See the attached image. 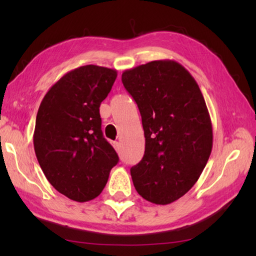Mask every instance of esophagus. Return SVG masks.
<instances>
[{"mask_svg": "<svg viewBox=\"0 0 256 256\" xmlns=\"http://www.w3.org/2000/svg\"><path fill=\"white\" fill-rule=\"evenodd\" d=\"M112 146H114V149H115V150H118V148H120V142H118V141L112 142Z\"/></svg>", "mask_w": 256, "mask_h": 256, "instance_id": "34e87169", "label": "esophagus"}]
</instances>
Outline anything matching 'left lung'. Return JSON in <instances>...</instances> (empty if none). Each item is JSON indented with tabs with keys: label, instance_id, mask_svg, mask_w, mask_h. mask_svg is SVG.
Instances as JSON below:
<instances>
[{
	"label": "left lung",
	"instance_id": "8db88e82",
	"mask_svg": "<svg viewBox=\"0 0 256 256\" xmlns=\"http://www.w3.org/2000/svg\"><path fill=\"white\" fill-rule=\"evenodd\" d=\"M140 110L144 158L131 168L136 192L154 204L188 193L212 150V124L204 98L190 73L170 60H152L122 74Z\"/></svg>",
	"mask_w": 256,
	"mask_h": 256
}]
</instances>
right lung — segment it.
<instances>
[{
  "instance_id": "right-lung-1",
  "label": "right lung",
  "mask_w": 256,
  "mask_h": 256,
  "mask_svg": "<svg viewBox=\"0 0 256 256\" xmlns=\"http://www.w3.org/2000/svg\"><path fill=\"white\" fill-rule=\"evenodd\" d=\"M116 76V70L92 64L74 68L52 86L38 110L37 160L55 190L73 201L97 198L118 162L99 114Z\"/></svg>"
}]
</instances>
